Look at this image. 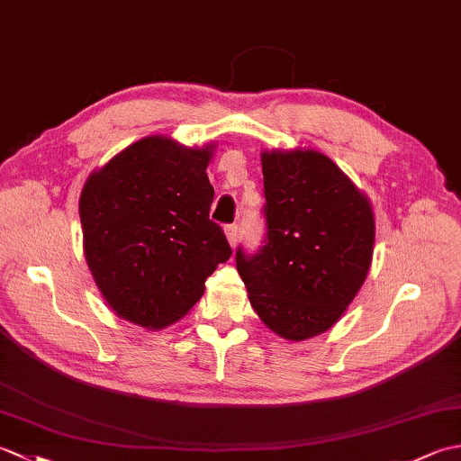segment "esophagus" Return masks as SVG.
<instances>
[{
    "mask_svg": "<svg viewBox=\"0 0 461 461\" xmlns=\"http://www.w3.org/2000/svg\"><path fill=\"white\" fill-rule=\"evenodd\" d=\"M225 236H228L230 246L236 248L238 236H240V225L238 223H228V225H225Z\"/></svg>",
    "mask_w": 461,
    "mask_h": 461,
    "instance_id": "obj_1",
    "label": "esophagus"
}]
</instances>
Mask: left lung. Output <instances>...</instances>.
Instances as JSON below:
<instances>
[{
  "label": "left lung",
  "instance_id": "obj_1",
  "mask_svg": "<svg viewBox=\"0 0 461 461\" xmlns=\"http://www.w3.org/2000/svg\"><path fill=\"white\" fill-rule=\"evenodd\" d=\"M266 240L236 266L259 319L289 340L330 329L366 279L375 215L365 194L315 150L263 152Z\"/></svg>",
  "mask_w": 461,
  "mask_h": 461
}]
</instances>
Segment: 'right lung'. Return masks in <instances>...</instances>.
I'll list each match as a JSON object with an SVG mask.
<instances>
[{
  "label": "right lung",
  "instance_id": "obj_1",
  "mask_svg": "<svg viewBox=\"0 0 461 461\" xmlns=\"http://www.w3.org/2000/svg\"><path fill=\"white\" fill-rule=\"evenodd\" d=\"M210 149L149 136L93 172L81 192L85 258L109 307L162 329L203 295L231 248L210 220Z\"/></svg>",
  "mask_w": 461,
  "mask_h": 461
}]
</instances>
